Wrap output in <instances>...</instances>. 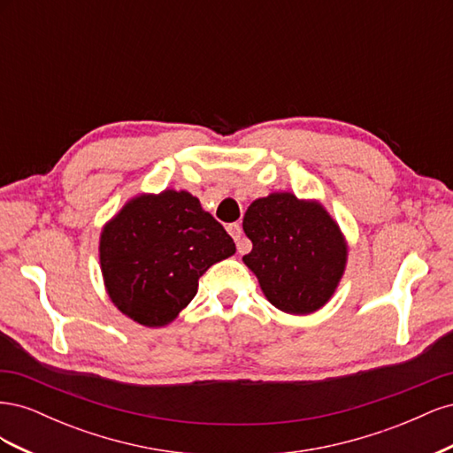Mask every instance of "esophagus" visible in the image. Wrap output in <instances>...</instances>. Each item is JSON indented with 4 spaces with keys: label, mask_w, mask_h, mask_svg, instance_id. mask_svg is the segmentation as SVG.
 <instances>
[{
    "label": "esophagus",
    "mask_w": 453,
    "mask_h": 453,
    "mask_svg": "<svg viewBox=\"0 0 453 453\" xmlns=\"http://www.w3.org/2000/svg\"><path fill=\"white\" fill-rule=\"evenodd\" d=\"M226 230H228V234L236 240L238 251H240V253H245V251H248V245L242 243V240H240V238H242V226H240L238 223H230V225L226 226Z\"/></svg>",
    "instance_id": "1"
}]
</instances>
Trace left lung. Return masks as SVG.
<instances>
[{"label": "left lung", "mask_w": 453, "mask_h": 453, "mask_svg": "<svg viewBox=\"0 0 453 453\" xmlns=\"http://www.w3.org/2000/svg\"><path fill=\"white\" fill-rule=\"evenodd\" d=\"M253 250L243 255L270 303L287 313L319 310L342 278L346 243L319 203L291 193L255 200L243 217Z\"/></svg>", "instance_id": "obj_1"}]
</instances>
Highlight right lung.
<instances>
[{
    "label": "right lung",
    "mask_w": 453,
    "mask_h": 453,
    "mask_svg": "<svg viewBox=\"0 0 453 453\" xmlns=\"http://www.w3.org/2000/svg\"><path fill=\"white\" fill-rule=\"evenodd\" d=\"M234 251L223 225L185 190L134 198L100 240L109 296L145 326L173 321L195 298L202 273Z\"/></svg>",
    "instance_id": "obj_1"
}]
</instances>
